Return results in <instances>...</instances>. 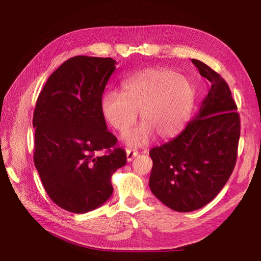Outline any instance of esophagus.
<instances>
[{"instance_id":"1","label":"esophagus","mask_w":261,"mask_h":261,"mask_svg":"<svg viewBox=\"0 0 261 261\" xmlns=\"http://www.w3.org/2000/svg\"><path fill=\"white\" fill-rule=\"evenodd\" d=\"M137 154H138V151L136 149H126V156H127V161H132Z\"/></svg>"}]
</instances>
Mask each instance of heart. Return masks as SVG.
I'll return each mask as SVG.
<instances>
[{
  "mask_svg": "<svg viewBox=\"0 0 261 261\" xmlns=\"http://www.w3.org/2000/svg\"><path fill=\"white\" fill-rule=\"evenodd\" d=\"M195 100L192 83L164 67H150L130 76L122 84V92L111 90L101 99L102 116L116 132L124 134L137 121L141 125L127 134L133 146L147 144L150 137H174L184 127Z\"/></svg>",
  "mask_w": 261,
  "mask_h": 261,
  "instance_id": "1",
  "label": "heart"
}]
</instances>
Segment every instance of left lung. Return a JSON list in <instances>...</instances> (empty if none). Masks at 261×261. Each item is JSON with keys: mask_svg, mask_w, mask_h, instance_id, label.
Masks as SVG:
<instances>
[{"mask_svg": "<svg viewBox=\"0 0 261 261\" xmlns=\"http://www.w3.org/2000/svg\"><path fill=\"white\" fill-rule=\"evenodd\" d=\"M210 88L198 113L177 137L150 150L152 194L172 210L206 206L234 170L241 135L240 114L226 82L204 63L192 60Z\"/></svg>", "mask_w": 261, "mask_h": 261, "instance_id": "obj_1", "label": "left lung"}]
</instances>
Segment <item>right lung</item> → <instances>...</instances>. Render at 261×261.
Listing matches in <instances>:
<instances>
[{
    "label": "right lung",
    "mask_w": 261,
    "mask_h": 261,
    "mask_svg": "<svg viewBox=\"0 0 261 261\" xmlns=\"http://www.w3.org/2000/svg\"><path fill=\"white\" fill-rule=\"evenodd\" d=\"M111 58L78 55L54 70L34 113V161L50 198L73 213L103 204L111 177L126 163L124 149L107 128L100 103L115 69ZM106 148L105 155H99Z\"/></svg>",
    "instance_id": "right-lung-1"
}]
</instances>
